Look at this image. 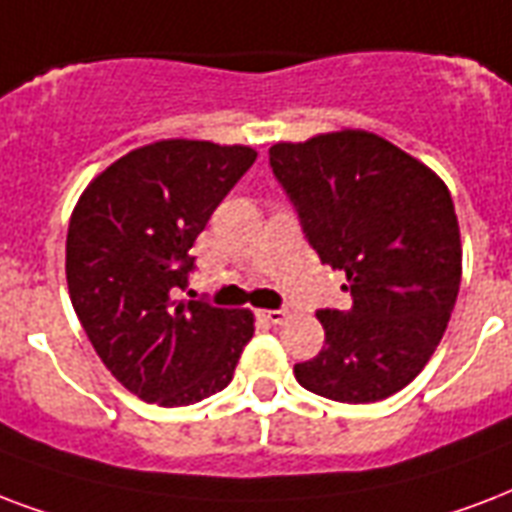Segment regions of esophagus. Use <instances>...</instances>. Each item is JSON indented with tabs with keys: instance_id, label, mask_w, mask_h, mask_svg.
<instances>
[{
	"instance_id": "1",
	"label": "esophagus",
	"mask_w": 512,
	"mask_h": 512,
	"mask_svg": "<svg viewBox=\"0 0 512 512\" xmlns=\"http://www.w3.org/2000/svg\"><path fill=\"white\" fill-rule=\"evenodd\" d=\"M260 317L271 325H282L284 317H287V308H265V311H260Z\"/></svg>"
}]
</instances>
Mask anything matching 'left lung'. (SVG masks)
<instances>
[{"label": "left lung", "instance_id": "left-lung-1", "mask_svg": "<svg viewBox=\"0 0 512 512\" xmlns=\"http://www.w3.org/2000/svg\"><path fill=\"white\" fill-rule=\"evenodd\" d=\"M273 177L319 260L346 273L351 308H322L325 346L298 362L300 386L335 403H376L408 386L446 333L462 241L446 182L368 131L268 150Z\"/></svg>", "mask_w": 512, "mask_h": 512}]
</instances>
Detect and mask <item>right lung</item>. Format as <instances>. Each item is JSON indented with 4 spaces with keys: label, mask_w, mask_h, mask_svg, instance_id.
<instances>
[{
    "label": "right lung",
    "mask_w": 512,
    "mask_h": 512,
    "mask_svg": "<svg viewBox=\"0 0 512 512\" xmlns=\"http://www.w3.org/2000/svg\"><path fill=\"white\" fill-rule=\"evenodd\" d=\"M257 152L163 139L85 187L66 233V284L88 341L144 403L190 405L230 384L255 333L247 308L177 300L190 247Z\"/></svg>",
    "instance_id": "add662e5"
}]
</instances>
